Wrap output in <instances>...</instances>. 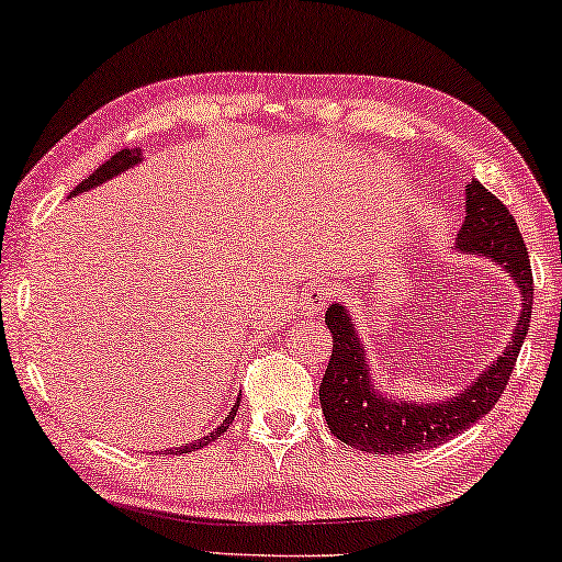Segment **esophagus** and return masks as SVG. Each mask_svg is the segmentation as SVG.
<instances>
[{"instance_id":"1","label":"esophagus","mask_w":562,"mask_h":562,"mask_svg":"<svg viewBox=\"0 0 562 562\" xmlns=\"http://www.w3.org/2000/svg\"><path fill=\"white\" fill-rule=\"evenodd\" d=\"M327 302H329L327 289H306L302 296V314L304 317H314V314H317Z\"/></svg>"}]
</instances>
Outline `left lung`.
Listing matches in <instances>:
<instances>
[{
    "instance_id": "1",
    "label": "left lung",
    "mask_w": 562,
    "mask_h": 562,
    "mask_svg": "<svg viewBox=\"0 0 562 562\" xmlns=\"http://www.w3.org/2000/svg\"><path fill=\"white\" fill-rule=\"evenodd\" d=\"M456 248L465 256H486L517 283L521 312L504 356L475 375L471 386L450 402H396L373 386L366 350L350 314L345 306L333 304L325 314L333 333V356L319 386V404L329 429L340 442L375 456L429 450L475 425L502 398L529 329L535 281L517 222L475 179L465 187V222L458 233Z\"/></svg>"
}]
</instances>
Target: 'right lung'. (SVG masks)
Returning <instances> with one entry per match:
<instances>
[{"label": "right lung", "mask_w": 562, "mask_h": 562, "mask_svg": "<svg viewBox=\"0 0 562 562\" xmlns=\"http://www.w3.org/2000/svg\"><path fill=\"white\" fill-rule=\"evenodd\" d=\"M137 160H140V150H137V148H125V150L114 153V156H112L110 160H106V164L99 166L94 173L87 176V179H83V181L79 183V187H76V189L71 191V196L81 194V191H87V189H94V187H99V183L110 181L112 176H117V173H122V171H127L130 166H135V164H137ZM237 406H240V398H237V404L233 406V412H229L227 417L222 419V425H220L217 429H212V432L206 435V437H202V440H194V442H189V445H181V448H173V450H160V456H183V452L202 450L204 445L214 442L222 432H227L229 425H233V419H235V414H237Z\"/></svg>", "instance_id": "1"}]
</instances>
